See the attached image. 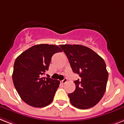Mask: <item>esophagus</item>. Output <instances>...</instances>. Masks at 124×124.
<instances>
[{
    "instance_id": "34e87169",
    "label": "esophagus",
    "mask_w": 124,
    "mask_h": 124,
    "mask_svg": "<svg viewBox=\"0 0 124 124\" xmlns=\"http://www.w3.org/2000/svg\"><path fill=\"white\" fill-rule=\"evenodd\" d=\"M67 81V78H64L63 80H62V81H60V83H62V84H64V83H65Z\"/></svg>"
}]
</instances>
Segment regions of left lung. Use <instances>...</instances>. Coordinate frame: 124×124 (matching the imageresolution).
I'll return each instance as SVG.
<instances>
[{"label":"left lung","mask_w":124,"mask_h":124,"mask_svg":"<svg viewBox=\"0 0 124 124\" xmlns=\"http://www.w3.org/2000/svg\"><path fill=\"white\" fill-rule=\"evenodd\" d=\"M72 71L80 78L68 96L73 106L85 109L97 104L105 93L108 72L104 60L90 48L79 45H61Z\"/></svg>","instance_id":"8db88e82"}]
</instances>
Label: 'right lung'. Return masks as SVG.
<instances>
[{
  "label": "right lung",
  "mask_w": 124,
  "mask_h": 124,
  "mask_svg": "<svg viewBox=\"0 0 124 124\" xmlns=\"http://www.w3.org/2000/svg\"><path fill=\"white\" fill-rule=\"evenodd\" d=\"M62 52L57 45L41 44L25 50L15 60L13 81L21 99L35 108L45 107L53 101L60 81L43 77L52 57Z\"/></svg>",
  "instance_id": "obj_1"
}]
</instances>
